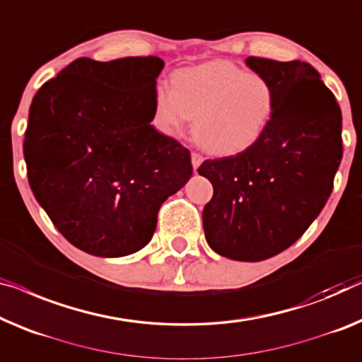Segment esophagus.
Returning <instances> with one entry per match:
<instances>
[{
    "label": "esophagus",
    "instance_id": "esophagus-1",
    "mask_svg": "<svg viewBox=\"0 0 362 362\" xmlns=\"http://www.w3.org/2000/svg\"><path fill=\"white\" fill-rule=\"evenodd\" d=\"M202 163H203V156L202 154H198V153H192V165H193V169H198L199 165H202Z\"/></svg>",
    "mask_w": 362,
    "mask_h": 362
}]
</instances>
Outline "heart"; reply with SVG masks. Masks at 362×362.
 <instances>
[{
  "label": "heart",
  "mask_w": 362,
  "mask_h": 362,
  "mask_svg": "<svg viewBox=\"0 0 362 362\" xmlns=\"http://www.w3.org/2000/svg\"><path fill=\"white\" fill-rule=\"evenodd\" d=\"M269 81L230 62H209L172 76V89L158 86L154 117L165 133H179L192 118L193 136L208 153L230 156L250 148L273 118Z\"/></svg>",
  "instance_id": "1"
}]
</instances>
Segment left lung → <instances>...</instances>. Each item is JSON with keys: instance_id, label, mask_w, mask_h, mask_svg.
Masks as SVG:
<instances>
[{"instance_id": "8db88e82", "label": "left lung", "mask_w": 362, "mask_h": 362, "mask_svg": "<svg viewBox=\"0 0 362 362\" xmlns=\"http://www.w3.org/2000/svg\"><path fill=\"white\" fill-rule=\"evenodd\" d=\"M245 63L273 86L272 122L250 148L204 160L198 174L213 183L203 209L209 247L230 260L262 262L293 245L325 206L343 156L341 110L309 63Z\"/></svg>"}]
</instances>
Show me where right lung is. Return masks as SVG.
<instances>
[{
  "label": "right lung",
  "mask_w": 362,
  "mask_h": 362,
  "mask_svg": "<svg viewBox=\"0 0 362 362\" xmlns=\"http://www.w3.org/2000/svg\"><path fill=\"white\" fill-rule=\"evenodd\" d=\"M163 68L158 57L78 58L30 104L29 185L64 239L90 255L141 250L160 204L192 177L190 151L151 125Z\"/></svg>",
  "instance_id": "obj_1"
}]
</instances>
